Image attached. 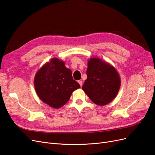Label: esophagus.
<instances>
[{"label": "esophagus", "instance_id": "34e87169", "mask_svg": "<svg viewBox=\"0 0 155 155\" xmlns=\"http://www.w3.org/2000/svg\"><path fill=\"white\" fill-rule=\"evenodd\" d=\"M78 83H79V85H80V86L81 87V86H82V84H83L82 81H81V80H79V81H78Z\"/></svg>", "mask_w": 155, "mask_h": 155}]
</instances>
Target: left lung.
I'll list each match as a JSON object with an SVG mask.
<instances>
[{"instance_id":"left-lung-1","label":"left lung","mask_w":155,"mask_h":155,"mask_svg":"<svg viewBox=\"0 0 155 155\" xmlns=\"http://www.w3.org/2000/svg\"><path fill=\"white\" fill-rule=\"evenodd\" d=\"M87 79L82 88L95 104L103 106L113 100L119 92L121 79L116 68L99 58L88 61Z\"/></svg>"}]
</instances>
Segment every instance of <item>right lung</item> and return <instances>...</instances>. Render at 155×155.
I'll use <instances>...</instances> for the list:
<instances>
[{
    "instance_id": "add662e5",
    "label": "right lung",
    "mask_w": 155,
    "mask_h": 155,
    "mask_svg": "<svg viewBox=\"0 0 155 155\" xmlns=\"http://www.w3.org/2000/svg\"><path fill=\"white\" fill-rule=\"evenodd\" d=\"M34 87L40 100L54 109L66 104L72 92L80 88L72 78V70L58 58L51 59L38 70Z\"/></svg>"
}]
</instances>
